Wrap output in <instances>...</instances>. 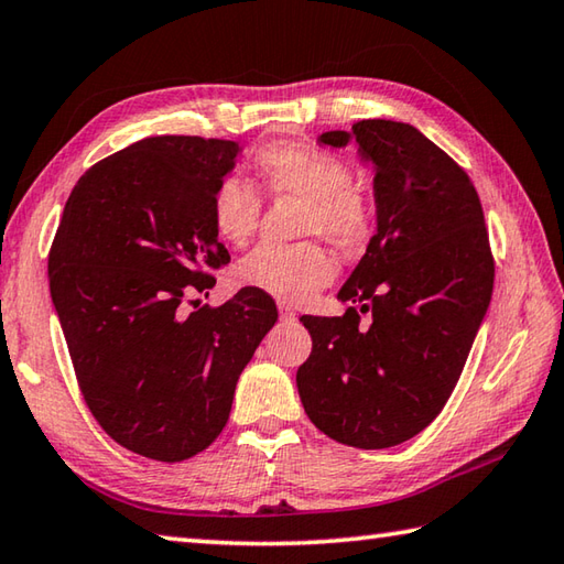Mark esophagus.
I'll return each instance as SVG.
<instances>
[{"label":"esophagus","instance_id":"1","mask_svg":"<svg viewBox=\"0 0 564 564\" xmlns=\"http://www.w3.org/2000/svg\"><path fill=\"white\" fill-rule=\"evenodd\" d=\"M280 318L282 322H296V312L292 310V306H286V304H280Z\"/></svg>","mask_w":564,"mask_h":564}]
</instances>
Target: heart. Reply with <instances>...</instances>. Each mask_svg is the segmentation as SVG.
I'll use <instances>...</instances> for the list:
<instances>
[{"label":"heart","mask_w":564,"mask_h":564,"mask_svg":"<svg viewBox=\"0 0 564 564\" xmlns=\"http://www.w3.org/2000/svg\"><path fill=\"white\" fill-rule=\"evenodd\" d=\"M258 184L270 196L304 200L300 232L322 236L338 250H356L373 228V204L350 178L344 159L304 142H274L254 154ZM260 196L240 178L220 182L210 200L216 236L242 248L260 220ZM336 264L316 242L300 246H260L236 264V282L286 304H304L332 284Z\"/></svg>","instance_id":"obj_1"}]
</instances>
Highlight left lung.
I'll return each mask as SVG.
<instances>
[{
  "label": "left lung",
  "instance_id": "obj_1",
  "mask_svg": "<svg viewBox=\"0 0 564 564\" xmlns=\"http://www.w3.org/2000/svg\"><path fill=\"white\" fill-rule=\"evenodd\" d=\"M373 164L376 236L338 290L371 312L302 316L312 354L296 370L304 412L358 449L412 440L447 405L494 292L481 200L471 178L417 127L360 120L318 142Z\"/></svg>",
  "mask_w": 564,
  "mask_h": 564
}]
</instances>
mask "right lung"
<instances>
[{"mask_svg": "<svg viewBox=\"0 0 564 564\" xmlns=\"http://www.w3.org/2000/svg\"><path fill=\"white\" fill-rule=\"evenodd\" d=\"M238 154V142L178 134L124 147L80 176L48 252L83 398L147 459L184 462L218 437L242 368L278 322L272 296L250 286L184 314L230 262L210 200Z\"/></svg>", "mask_w": 564, "mask_h": 564, "instance_id": "right-lung-1", "label": "right lung"}]
</instances>
